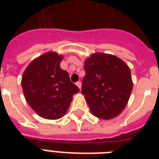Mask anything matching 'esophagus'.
<instances>
[{"label": "esophagus", "instance_id": "obj_1", "mask_svg": "<svg viewBox=\"0 0 159 159\" xmlns=\"http://www.w3.org/2000/svg\"><path fill=\"white\" fill-rule=\"evenodd\" d=\"M76 84H77V87H79L80 90L82 89V82H81V81H78V82H77V83H76Z\"/></svg>", "mask_w": 159, "mask_h": 159}]
</instances>
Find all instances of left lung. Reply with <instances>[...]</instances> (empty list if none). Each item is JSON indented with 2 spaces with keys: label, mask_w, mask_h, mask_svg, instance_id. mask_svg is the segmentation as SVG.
Segmentation results:
<instances>
[{
  "label": "left lung",
  "mask_w": 159,
  "mask_h": 159,
  "mask_svg": "<svg viewBox=\"0 0 159 159\" xmlns=\"http://www.w3.org/2000/svg\"><path fill=\"white\" fill-rule=\"evenodd\" d=\"M82 93L93 116L111 120L125 108L133 81L130 68L115 55L95 53L85 60Z\"/></svg>",
  "instance_id": "obj_1"
}]
</instances>
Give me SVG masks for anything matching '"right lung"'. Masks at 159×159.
Here are the masks:
<instances>
[{
  "mask_svg": "<svg viewBox=\"0 0 159 159\" xmlns=\"http://www.w3.org/2000/svg\"><path fill=\"white\" fill-rule=\"evenodd\" d=\"M62 55L47 52L36 57L26 67L21 86L26 102L42 118H62L69 108L72 96L79 88L60 67Z\"/></svg>",
  "mask_w": 159,
  "mask_h": 159,
  "instance_id": "obj_1",
  "label": "right lung"
}]
</instances>
